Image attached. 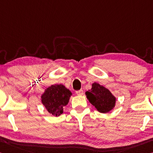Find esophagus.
I'll use <instances>...</instances> for the list:
<instances>
[{"label": "esophagus", "mask_w": 153, "mask_h": 153, "mask_svg": "<svg viewBox=\"0 0 153 153\" xmlns=\"http://www.w3.org/2000/svg\"><path fill=\"white\" fill-rule=\"evenodd\" d=\"M76 94H77V95H83L84 94L83 90H79V91H76Z\"/></svg>", "instance_id": "esophagus-1"}]
</instances>
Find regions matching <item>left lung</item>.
<instances>
[{
    "instance_id": "1",
    "label": "left lung",
    "mask_w": 153,
    "mask_h": 153,
    "mask_svg": "<svg viewBox=\"0 0 153 153\" xmlns=\"http://www.w3.org/2000/svg\"><path fill=\"white\" fill-rule=\"evenodd\" d=\"M86 98L99 112H110L116 105V98L110 90L99 83L94 82L92 88L86 92Z\"/></svg>"
}]
</instances>
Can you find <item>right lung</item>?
Segmentation results:
<instances>
[{"label": "right lung", "mask_w": 153, "mask_h": 153, "mask_svg": "<svg viewBox=\"0 0 153 153\" xmlns=\"http://www.w3.org/2000/svg\"><path fill=\"white\" fill-rule=\"evenodd\" d=\"M72 93L64 85L54 84L45 89L41 100L50 114L58 117L63 113V107L67 105Z\"/></svg>", "instance_id": "add662e5"}]
</instances>
